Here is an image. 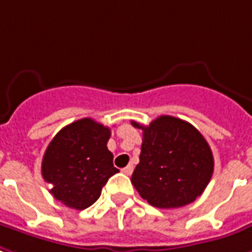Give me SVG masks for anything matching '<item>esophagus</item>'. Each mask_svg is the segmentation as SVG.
Instances as JSON below:
<instances>
[{
  "label": "esophagus",
  "instance_id": "34e87169",
  "mask_svg": "<svg viewBox=\"0 0 252 252\" xmlns=\"http://www.w3.org/2000/svg\"><path fill=\"white\" fill-rule=\"evenodd\" d=\"M132 171H133L132 164H129V165H126V168H123V172H124V174H126V175H131V174H132Z\"/></svg>",
  "mask_w": 252,
  "mask_h": 252
}]
</instances>
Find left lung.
<instances>
[{
	"instance_id": "obj_1",
	"label": "left lung",
	"mask_w": 252,
	"mask_h": 252,
	"mask_svg": "<svg viewBox=\"0 0 252 252\" xmlns=\"http://www.w3.org/2000/svg\"><path fill=\"white\" fill-rule=\"evenodd\" d=\"M143 131L139 164L131 182L140 197L157 208H179L204 191L214 172V157L194 126L172 116H160Z\"/></svg>"
}]
</instances>
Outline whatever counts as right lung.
I'll return each mask as SVG.
<instances>
[{
	"instance_id": "1",
	"label": "right lung",
	"mask_w": 252,
	"mask_h": 252,
	"mask_svg": "<svg viewBox=\"0 0 252 252\" xmlns=\"http://www.w3.org/2000/svg\"><path fill=\"white\" fill-rule=\"evenodd\" d=\"M110 128L92 119L62 128L48 145L41 174L62 204L85 210L96 201L109 178L119 172L107 149Z\"/></svg>"
}]
</instances>
